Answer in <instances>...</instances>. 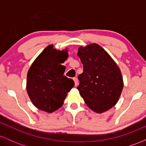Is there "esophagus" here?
Segmentation results:
<instances>
[{
    "instance_id": "obj_1",
    "label": "esophagus",
    "mask_w": 146,
    "mask_h": 146,
    "mask_svg": "<svg viewBox=\"0 0 146 146\" xmlns=\"http://www.w3.org/2000/svg\"><path fill=\"white\" fill-rule=\"evenodd\" d=\"M73 80H74V82H75V86H78V78H73Z\"/></svg>"
}]
</instances>
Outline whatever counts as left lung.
Returning <instances> with one entry per match:
<instances>
[{
  "label": "left lung",
  "instance_id": "1",
  "mask_svg": "<svg viewBox=\"0 0 146 146\" xmlns=\"http://www.w3.org/2000/svg\"><path fill=\"white\" fill-rule=\"evenodd\" d=\"M78 56L84 71L79 75L77 87L88 108L95 113L107 111L118 102L123 87L117 64L98 44L78 48Z\"/></svg>",
  "mask_w": 146,
  "mask_h": 146
}]
</instances>
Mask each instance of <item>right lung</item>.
<instances>
[{
    "instance_id": "right-lung-1",
    "label": "right lung",
    "mask_w": 146,
    "mask_h": 146,
    "mask_svg": "<svg viewBox=\"0 0 146 146\" xmlns=\"http://www.w3.org/2000/svg\"><path fill=\"white\" fill-rule=\"evenodd\" d=\"M48 45L35 60L29 69L27 91L38 109L53 113L62 106L74 82L64 75L62 65L68 58L67 50L58 51Z\"/></svg>"
}]
</instances>
